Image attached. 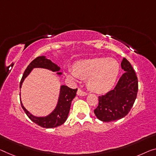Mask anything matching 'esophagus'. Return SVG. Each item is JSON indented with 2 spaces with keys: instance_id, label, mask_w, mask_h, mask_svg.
<instances>
[{
  "instance_id": "1",
  "label": "esophagus",
  "mask_w": 156,
  "mask_h": 156,
  "mask_svg": "<svg viewBox=\"0 0 156 156\" xmlns=\"http://www.w3.org/2000/svg\"><path fill=\"white\" fill-rule=\"evenodd\" d=\"M77 95H80V96H85V95H87V93L83 91V90L80 89V88H79L77 90Z\"/></svg>"
}]
</instances>
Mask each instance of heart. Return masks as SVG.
Wrapping results in <instances>:
<instances>
[{
    "label": "heart",
    "mask_w": 156,
    "mask_h": 156,
    "mask_svg": "<svg viewBox=\"0 0 156 156\" xmlns=\"http://www.w3.org/2000/svg\"><path fill=\"white\" fill-rule=\"evenodd\" d=\"M119 70V63L116 59L95 58L76 62L67 74L75 80L88 79V88L93 91L102 93L113 87Z\"/></svg>",
    "instance_id": "1"
}]
</instances>
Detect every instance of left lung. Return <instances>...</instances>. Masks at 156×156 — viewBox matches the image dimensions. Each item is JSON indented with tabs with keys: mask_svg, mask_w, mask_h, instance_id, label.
Masks as SVG:
<instances>
[{
	"mask_svg": "<svg viewBox=\"0 0 156 156\" xmlns=\"http://www.w3.org/2000/svg\"><path fill=\"white\" fill-rule=\"evenodd\" d=\"M121 68L126 72L113 90L98 97V106L94 110L97 118L111 122L126 116L133 107L138 92L137 76L128 60L123 58Z\"/></svg>",
	"mask_w": 156,
	"mask_h": 156,
	"instance_id": "obj_1",
	"label": "left lung"
}]
</instances>
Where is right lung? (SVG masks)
I'll use <instances>...</instances> for the list:
<instances>
[{
  "label": "right lung",
  "instance_id": "add662e5",
  "mask_svg": "<svg viewBox=\"0 0 156 156\" xmlns=\"http://www.w3.org/2000/svg\"><path fill=\"white\" fill-rule=\"evenodd\" d=\"M34 68H46L53 72H57L60 70V68L57 66V65L45 58V56H38L31 61V63L26 68L20 81V88L21 87V84L24 79L29 75L30 71ZM57 74L61 75V73H57ZM76 91H77V88L73 89L67 86H61V93H60L58 105L56 109L49 116L45 117H35L33 116L29 113V112L24 108L21 102V105L28 118L37 125L45 128H56V127L61 126L66 121L70 109L72 100L75 98Z\"/></svg>",
  "mask_w": 156,
  "mask_h": 156
}]
</instances>
